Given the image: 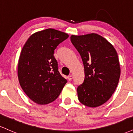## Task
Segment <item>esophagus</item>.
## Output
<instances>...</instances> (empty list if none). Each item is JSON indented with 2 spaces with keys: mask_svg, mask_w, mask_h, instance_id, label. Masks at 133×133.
Segmentation results:
<instances>
[{
  "mask_svg": "<svg viewBox=\"0 0 133 133\" xmlns=\"http://www.w3.org/2000/svg\"><path fill=\"white\" fill-rule=\"evenodd\" d=\"M68 80L69 81H71L72 79V78H73V76H72V75H70V76H68Z\"/></svg>",
  "mask_w": 133,
  "mask_h": 133,
  "instance_id": "34e87169",
  "label": "esophagus"
}]
</instances>
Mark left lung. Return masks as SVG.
Listing matches in <instances>:
<instances>
[{"label":"left lung","mask_w":133,"mask_h":133,"mask_svg":"<svg viewBox=\"0 0 133 133\" xmlns=\"http://www.w3.org/2000/svg\"><path fill=\"white\" fill-rule=\"evenodd\" d=\"M71 41L79 52L84 68V81L77 89L81 103L96 108L108 101L118 84L119 61L113 45L95 33L72 35Z\"/></svg>","instance_id":"obj_1"}]
</instances>
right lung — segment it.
I'll list each match as a JSON object with an SVG mask.
<instances>
[{
	"label": "right lung",
	"mask_w": 133,
	"mask_h": 133,
	"mask_svg": "<svg viewBox=\"0 0 133 133\" xmlns=\"http://www.w3.org/2000/svg\"><path fill=\"white\" fill-rule=\"evenodd\" d=\"M68 37L63 32L47 29L32 34L23 46L18 79L24 92L34 103L45 105L54 101L66 84L58 71L54 53Z\"/></svg>",
	"instance_id": "add662e5"
}]
</instances>
